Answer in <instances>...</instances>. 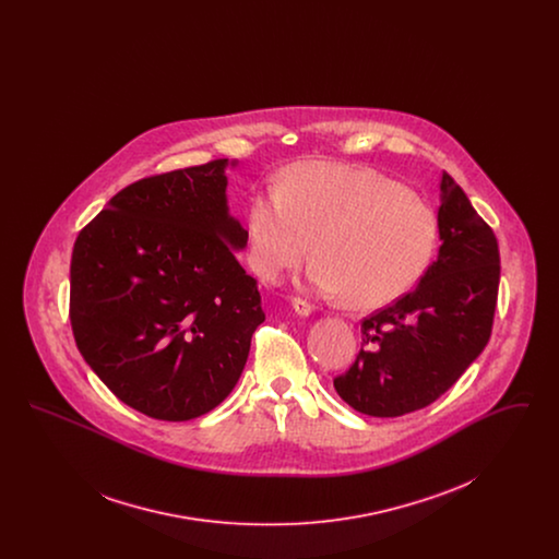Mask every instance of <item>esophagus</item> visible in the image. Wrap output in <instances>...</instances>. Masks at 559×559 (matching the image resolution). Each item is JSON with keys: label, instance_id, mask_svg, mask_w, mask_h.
<instances>
[{"label": "esophagus", "instance_id": "esophagus-1", "mask_svg": "<svg viewBox=\"0 0 559 559\" xmlns=\"http://www.w3.org/2000/svg\"><path fill=\"white\" fill-rule=\"evenodd\" d=\"M292 308L293 312H295L297 317H301V319H308V317L312 314V306H310L308 301H304V299H293Z\"/></svg>", "mask_w": 559, "mask_h": 559}]
</instances>
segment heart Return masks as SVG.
<instances>
[{
  "label": "heart",
  "mask_w": 559,
  "mask_h": 559,
  "mask_svg": "<svg viewBox=\"0 0 559 559\" xmlns=\"http://www.w3.org/2000/svg\"><path fill=\"white\" fill-rule=\"evenodd\" d=\"M253 272L278 283L308 270L317 292L369 310L411 292L431 266L438 217L404 185L365 167L297 163L278 192H258L247 212Z\"/></svg>",
  "instance_id": "obj_1"
}]
</instances>
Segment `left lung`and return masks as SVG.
I'll return each mask as SVG.
<instances>
[{"label":"left lung","instance_id":"1","mask_svg":"<svg viewBox=\"0 0 559 559\" xmlns=\"http://www.w3.org/2000/svg\"><path fill=\"white\" fill-rule=\"evenodd\" d=\"M438 188L436 262L415 292L362 322L358 358L333 381L340 399L371 417H400L440 399L490 340L499 245L447 171Z\"/></svg>","mask_w":559,"mask_h":559}]
</instances>
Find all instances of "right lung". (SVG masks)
<instances>
[{
    "label": "right lung",
    "mask_w": 559,
    "mask_h": 559,
    "mask_svg": "<svg viewBox=\"0 0 559 559\" xmlns=\"http://www.w3.org/2000/svg\"><path fill=\"white\" fill-rule=\"evenodd\" d=\"M217 159L123 188L75 240L71 324L108 390L160 421L226 399L264 322L262 293L237 253L247 230Z\"/></svg>",
    "instance_id": "1"
}]
</instances>
